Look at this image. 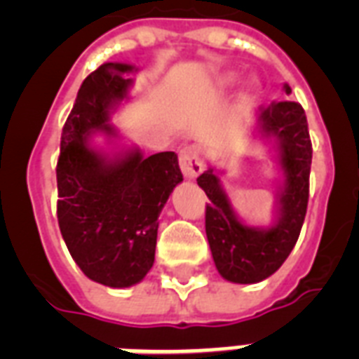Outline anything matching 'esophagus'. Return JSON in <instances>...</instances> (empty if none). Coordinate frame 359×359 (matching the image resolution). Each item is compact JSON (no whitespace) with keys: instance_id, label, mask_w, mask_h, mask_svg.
<instances>
[{"instance_id":"34e87169","label":"esophagus","mask_w":359,"mask_h":359,"mask_svg":"<svg viewBox=\"0 0 359 359\" xmlns=\"http://www.w3.org/2000/svg\"><path fill=\"white\" fill-rule=\"evenodd\" d=\"M203 165H205V160H203V151L199 147L190 145L180 151V169L186 179L199 177L203 173Z\"/></svg>"}]
</instances>
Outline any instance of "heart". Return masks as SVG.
<instances>
[{
  "mask_svg": "<svg viewBox=\"0 0 359 359\" xmlns=\"http://www.w3.org/2000/svg\"><path fill=\"white\" fill-rule=\"evenodd\" d=\"M233 81H235V74H233V72H227V74L219 76V83H222V86H229V83H233ZM244 95L248 98L257 97V95H259V83H257L255 80L245 81Z\"/></svg>",
  "mask_w": 359,
  "mask_h": 359,
  "instance_id": "1",
  "label": "heart"
}]
</instances>
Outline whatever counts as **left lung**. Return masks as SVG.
<instances>
[{"mask_svg":"<svg viewBox=\"0 0 359 359\" xmlns=\"http://www.w3.org/2000/svg\"><path fill=\"white\" fill-rule=\"evenodd\" d=\"M285 93L290 87L285 83ZM259 137L278 152L283 182L276 194V219L270 227H253L236 216L219 173L208 168L197 184L207 194L205 229L219 276L231 283H259L270 278L294 248L306 219L311 171V140L306 111L298 102H272L259 108L255 119Z\"/></svg>","mask_w":359,"mask_h":359,"instance_id":"1","label":"left lung"}]
</instances>
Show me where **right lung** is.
Here are the masks:
<instances>
[{
	"mask_svg": "<svg viewBox=\"0 0 359 359\" xmlns=\"http://www.w3.org/2000/svg\"><path fill=\"white\" fill-rule=\"evenodd\" d=\"M134 67L104 63L81 83L63 126L57 160V222L65 244L87 278L111 289L140 283L154 262L158 216L182 182L171 151L143 156L137 147L114 154L93 147L102 134L119 140L109 123L128 98Z\"/></svg>",
	"mask_w": 359,
	"mask_h": 359,
	"instance_id": "1",
	"label": "right lung"
}]
</instances>
